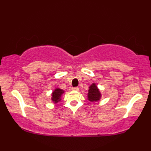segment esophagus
I'll return each mask as SVG.
<instances>
[{"instance_id": "obj_1", "label": "esophagus", "mask_w": 151, "mask_h": 151, "mask_svg": "<svg viewBox=\"0 0 151 151\" xmlns=\"http://www.w3.org/2000/svg\"><path fill=\"white\" fill-rule=\"evenodd\" d=\"M72 90L73 91H79V88H77V87L73 88H72Z\"/></svg>"}]
</instances>
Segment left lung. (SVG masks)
Here are the masks:
<instances>
[{"mask_svg":"<svg viewBox=\"0 0 151 151\" xmlns=\"http://www.w3.org/2000/svg\"><path fill=\"white\" fill-rule=\"evenodd\" d=\"M102 97L99 89L97 88V85L95 83L89 86L88 93V99L89 101L94 102L100 101V99Z\"/></svg>","mask_w":151,"mask_h":151,"instance_id":"left-lung-1","label":"left lung"}]
</instances>
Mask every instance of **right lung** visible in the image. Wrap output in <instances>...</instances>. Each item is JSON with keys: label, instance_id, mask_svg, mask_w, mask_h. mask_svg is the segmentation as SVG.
Returning <instances> with one entry per match:
<instances>
[{"label": "right lung", "instance_id": "add662e5", "mask_svg": "<svg viewBox=\"0 0 151 151\" xmlns=\"http://www.w3.org/2000/svg\"><path fill=\"white\" fill-rule=\"evenodd\" d=\"M64 93V91L62 89L60 88H56L53 92L52 93V97H51V100L52 101L54 104H56L58 102H60L62 99V95Z\"/></svg>", "mask_w": 151, "mask_h": 151}]
</instances>
